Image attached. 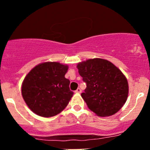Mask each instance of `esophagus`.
I'll return each instance as SVG.
<instances>
[{
	"label": "esophagus",
	"mask_w": 150,
	"mask_h": 150,
	"mask_svg": "<svg viewBox=\"0 0 150 150\" xmlns=\"http://www.w3.org/2000/svg\"><path fill=\"white\" fill-rule=\"evenodd\" d=\"M81 92H82V91H81V89L80 88H78V89H77L76 91H75V93H81Z\"/></svg>",
	"instance_id": "obj_1"
}]
</instances>
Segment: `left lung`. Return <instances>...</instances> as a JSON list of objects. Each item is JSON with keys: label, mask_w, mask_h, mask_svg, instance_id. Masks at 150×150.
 Instances as JSON below:
<instances>
[{"label": "left lung", "mask_w": 150, "mask_h": 150, "mask_svg": "<svg viewBox=\"0 0 150 150\" xmlns=\"http://www.w3.org/2000/svg\"><path fill=\"white\" fill-rule=\"evenodd\" d=\"M86 83L81 96L91 111L101 117L119 111L128 94V81L112 63L102 59H93L77 66Z\"/></svg>", "instance_id": "8db88e82"}]
</instances>
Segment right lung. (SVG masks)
<instances>
[{
	"instance_id": "add662e5",
	"label": "right lung",
	"mask_w": 150,
	"mask_h": 150,
	"mask_svg": "<svg viewBox=\"0 0 150 150\" xmlns=\"http://www.w3.org/2000/svg\"><path fill=\"white\" fill-rule=\"evenodd\" d=\"M68 67L45 62L35 67L25 77L22 94L29 108L42 117L57 115L67 106L73 95L70 81L64 77Z\"/></svg>"
}]
</instances>
